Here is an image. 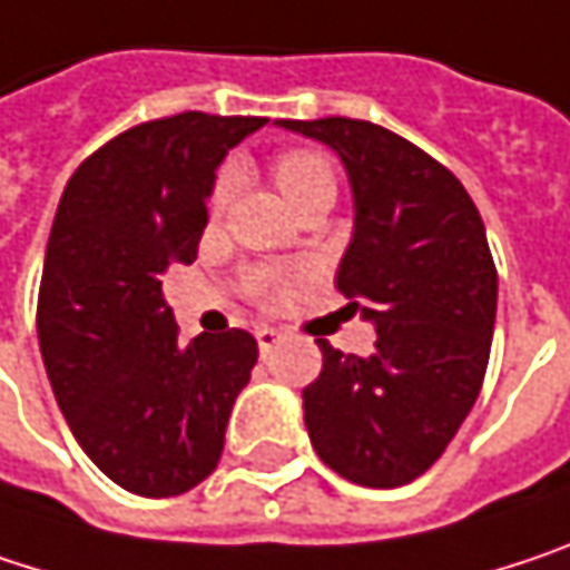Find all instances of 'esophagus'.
<instances>
[{"label":"esophagus","mask_w":570,"mask_h":570,"mask_svg":"<svg viewBox=\"0 0 570 570\" xmlns=\"http://www.w3.org/2000/svg\"><path fill=\"white\" fill-rule=\"evenodd\" d=\"M282 337H285L282 327H258V331H255V341H258V351H262V354H272V351L282 344Z\"/></svg>","instance_id":"34e87169"}]
</instances>
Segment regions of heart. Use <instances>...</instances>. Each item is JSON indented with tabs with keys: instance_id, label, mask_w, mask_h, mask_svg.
<instances>
[{
	"instance_id": "obj_1",
	"label": "heart",
	"mask_w": 570,
	"mask_h": 570,
	"mask_svg": "<svg viewBox=\"0 0 570 570\" xmlns=\"http://www.w3.org/2000/svg\"><path fill=\"white\" fill-rule=\"evenodd\" d=\"M275 183L278 189L285 193V199L292 206H302L305 199L318 196V193H334V167L331 160L318 154V150H285L275 157ZM239 183V170L236 167H226L219 179H216V189H213V206H226V199L233 196ZM252 292L275 302L285 295V275L278 268H262L252 275Z\"/></svg>"
}]
</instances>
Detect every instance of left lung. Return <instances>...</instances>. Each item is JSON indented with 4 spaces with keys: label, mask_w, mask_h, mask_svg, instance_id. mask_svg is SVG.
Instances as JSON below:
<instances>
[{
    "label": "left lung",
    "mask_w": 570,
    "mask_h": 570,
    "mask_svg": "<svg viewBox=\"0 0 570 570\" xmlns=\"http://www.w3.org/2000/svg\"><path fill=\"white\" fill-rule=\"evenodd\" d=\"M337 154L354 233L337 288L377 331L367 357L318 337L305 426L337 475L393 489L443 456L469 416L492 347L499 278L463 183L387 127L351 117L275 120Z\"/></svg>",
    "instance_id": "left-lung-1"
}]
</instances>
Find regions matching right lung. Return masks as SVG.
Wrapping results in <instances>:
<instances>
[{
	"label": "right lung",
	"instance_id": "obj_1",
	"mask_svg": "<svg viewBox=\"0 0 570 570\" xmlns=\"http://www.w3.org/2000/svg\"><path fill=\"white\" fill-rule=\"evenodd\" d=\"M265 124L186 110L130 127L61 193L38 288V347L75 440L134 495L199 485L249 384L255 337L233 327L179 344L160 275L196 258L219 164Z\"/></svg>",
	"mask_w": 570,
	"mask_h": 570
}]
</instances>
